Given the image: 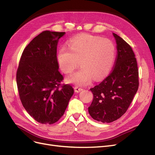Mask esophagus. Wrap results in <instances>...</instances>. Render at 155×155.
<instances>
[{
	"instance_id": "1",
	"label": "esophagus",
	"mask_w": 155,
	"mask_h": 155,
	"mask_svg": "<svg viewBox=\"0 0 155 155\" xmlns=\"http://www.w3.org/2000/svg\"><path fill=\"white\" fill-rule=\"evenodd\" d=\"M82 90H83V89L81 88H79L78 87H74V91H75V92H77V93L81 92Z\"/></svg>"
}]
</instances>
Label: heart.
Listing matches in <instances>:
<instances>
[{
  "label": "heart",
  "mask_w": 155,
  "mask_h": 155,
  "mask_svg": "<svg viewBox=\"0 0 155 155\" xmlns=\"http://www.w3.org/2000/svg\"><path fill=\"white\" fill-rule=\"evenodd\" d=\"M69 46L64 45L58 52L59 67L64 73H70L76 68L79 60L81 67L67 78L68 83L84 85L105 77L113 65L116 48L109 39L89 34L73 37Z\"/></svg>",
  "instance_id": "b5f03b06"
}]
</instances>
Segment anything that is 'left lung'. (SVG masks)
I'll return each instance as SVG.
<instances>
[{
	"mask_svg": "<svg viewBox=\"0 0 155 155\" xmlns=\"http://www.w3.org/2000/svg\"><path fill=\"white\" fill-rule=\"evenodd\" d=\"M117 58L111 73L91 88L93 101L88 108L92 118L103 123L120 118L127 110L138 88V70L130 45L116 34Z\"/></svg>",
	"mask_w": 155,
	"mask_h": 155,
	"instance_id": "obj_1",
	"label": "left lung"
}]
</instances>
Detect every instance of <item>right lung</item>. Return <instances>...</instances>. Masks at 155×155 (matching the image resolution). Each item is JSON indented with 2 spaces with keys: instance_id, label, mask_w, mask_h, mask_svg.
<instances>
[{
  "instance_id": "right-lung-1",
  "label": "right lung",
  "mask_w": 155,
  "mask_h": 155,
  "mask_svg": "<svg viewBox=\"0 0 155 155\" xmlns=\"http://www.w3.org/2000/svg\"><path fill=\"white\" fill-rule=\"evenodd\" d=\"M65 32L46 30L28 45L17 72V85L23 107L42 124H53L61 118L74 94L69 85L60 87L57 46Z\"/></svg>"
}]
</instances>
